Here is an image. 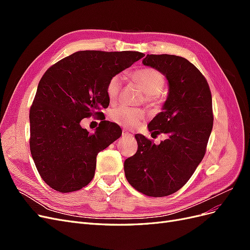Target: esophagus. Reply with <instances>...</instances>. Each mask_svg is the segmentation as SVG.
<instances>
[{"mask_svg": "<svg viewBox=\"0 0 250 250\" xmlns=\"http://www.w3.org/2000/svg\"><path fill=\"white\" fill-rule=\"evenodd\" d=\"M122 138H132V134L130 132H128L127 130H123Z\"/></svg>", "mask_w": 250, "mask_h": 250, "instance_id": "1", "label": "esophagus"}]
</instances>
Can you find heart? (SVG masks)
Listing matches in <instances>:
<instances>
[{
    "mask_svg": "<svg viewBox=\"0 0 250 250\" xmlns=\"http://www.w3.org/2000/svg\"><path fill=\"white\" fill-rule=\"evenodd\" d=\"M129 78L144 92L142 101L148 108L156 110L162 106L163 97L161 92L165 86L166 80L160 71L153 67H142L133 71L129 75ZM122 83V77L120 75H115L108 80L105 92L110 104L116 103L118 100ZM145 113L142 108L127 107L122 105L110 109L108 112V118L111 122L124 128L137 127L142 122Z\"/></svg>",
    "mask_w": 250,
    "mask_h": 250,
    "instance_id": "obj_1",
    "label": "heart"
}]
</instances>
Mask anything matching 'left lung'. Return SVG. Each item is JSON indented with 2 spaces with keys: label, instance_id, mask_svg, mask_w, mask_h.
<instances>
[{
  "label": "left lung",
  "instance_id": "obj_1",
  "mask_svg": "<svg viewBox=\"0 0 250 250\" xmlns=\"http://www.w3.org/2000/svg\"><path fill=\"white\" fill-rule=\"evenodd\" d=\"M143 63L168 79L164 111L148 125L149 131L167 133L168 139L155 145L135 134L138 151L125 161L124 171L135 190L150 197H164L188 183L206 154L214 122L211 94L206 77L184 57L148 54Z\"/></svg>",
  "mask_w": 250,
  "mask_h": 250
}]
</instances>
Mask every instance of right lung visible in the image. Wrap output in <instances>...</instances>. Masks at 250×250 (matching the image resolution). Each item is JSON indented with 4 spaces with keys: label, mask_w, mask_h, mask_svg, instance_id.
Wrapping results in <instances>:
<instances>
[{
    "label": "right lung",
    "mask_w": 250,
    "mask_h": 250,
    "mask_svg": "<svg viewBox=\"0 0 250 250\" xmlns=\"http://www.w3.org/2000/svg\"><path fill=\"white\" fill-rule=\"evenodd\" d=\"M144 56L137 51H79L42 75L30 107V151L41 177L55 191H78L92 181L98 153L122 129L101 121L89 133L80 121L103 116L108 80Z\"/></svg>",
    "instance_id": "right-lung-1"
}]
</instances>
